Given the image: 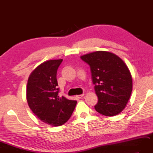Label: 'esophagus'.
Masks as SVG:
<instances>
[{"instance_id":"1","label":"esophagus","mask_w":153,"mask_h":153,"mask_svg":"<svg viewBox=\"0 0 153 153\" xmlns=\"http://www.w3.org/2000/svg\"><path fill=\"white\" fill-rule=\"evenodd\" d=\"M84 94H80V95H77V96H76V97H77V98H78V99H81L83 96H84Z\"/></svg>"}]
</instances>
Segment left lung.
<instances>
[{
  "instance_id": "8db88e82",
  "label": "left lung",
  "mask_w": 153,
  "mask_h": 153,
  "mask_svg": "<svg viewBox=\"0 0 153 153\" xmlns=\"http://www.w3.org/2000/svg\"><path fill=\"white\" fill-rule=\"evenodd\" d=\"M90 65L98 102L94 106L102 115L118 114L126 106L132 90V79L125 63L112 53L98 51L80 57Z\"/></svg>"
}]
</instances>
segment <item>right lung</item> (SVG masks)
<instances>
[{
    "label": "right lung",
    "instance_id": "right-lung-1",
    "mask_svg": "<svg viewBox=\"0 0 153 153\" xmlns=\"http://www.w3.org/2000/svg\"><path fill=\"white\" fill-rule=\"evenodd\" d=\"M63 59L49 60L30 74L27 86V100L33 112L47 124L61 126L73 113L77 101L59 97L57 71Z\"/></svg>",
    "mask_w": 153,
    "mask_h": 153
}]
</instances>
